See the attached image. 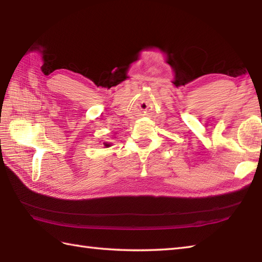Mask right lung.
Listing matches in <instances>:
<instances>
[{"label":"right lung","mask_w":262,"mask_h":262,"mask_svg":"<svg viewBox=\"0 0 262 262\" xmlns=\"http://www.w3.org/2000/svg\"><path fill=\"white\" fill-rule=\"evenodd\" d=\"M105 146H109V144H105Z\"/></svg>","instance_id":"1"}]
</instances>
